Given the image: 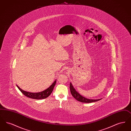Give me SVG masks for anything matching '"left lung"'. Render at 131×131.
I'll use <instances>...</instances> for the list:
<instances>
[{
	"label": "left lung",
	"instance_id": "1",
	"mask_svg": "<svg viewBox=\"0 0 131 131\" xmlns=\"http://www.w3.org/2000/svg\"><path fill=\"white\" fill-rule=\"evenodd\" d=\"M70 91L71 94L72 95V96H73L74 98H75V99L77 100H78V101H80L82 103H92L94 102H96L102 99H97V100H92V99H87L83 96H82L78 92H77V91H76V90H75V88L73 86L72 84L71 83H70Z\"/></svg>",
	"mask_w": 131,
	"mask_h": 131
}]
</instances>
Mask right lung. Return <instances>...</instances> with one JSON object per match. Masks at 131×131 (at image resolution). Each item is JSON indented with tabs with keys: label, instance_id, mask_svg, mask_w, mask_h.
<instances>
[{
	"label": "right lung",
	"instance_id": "1",
	"mask_svg": "<svg viewBox=\"0 0 131 131\" xmlns=\"http://www.w3.org/2000/svg\"><path fill=\"white\" fill-rule=\"evenodd\" d=\"M56 84V81H54L53 83L50 86V87L47 88L46 90H44L42 92H38V93H32V92H26L21 89L18 85H17V86L19 88V90L21 91V92L24 95H25V96L31 99L39 100V99H44L48 97L52 92L53 88L54 87Z\"/></svg>",
	"mask_w": 131,
	"mask_h": 131
}]
</instances>
